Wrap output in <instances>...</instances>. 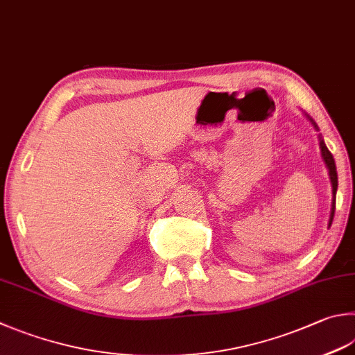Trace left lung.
<instances>
[{
	"label": "left lung",
	"instance_id": "left-lung-1",
	"mask_svg": "<svg viewBox=\"0 0 355 355\" xmlns=\"http://www.w3.org/2000/svg\"><path fill=\"white\" fill-rule=\"evenodd\" d=\"M304 116L307 117V120L312 123L313 128H315L318 131V126L317 123L313 122V119L306 114ZM318 140H320V150H322V157L324 160L326 164V168L327 171H329V179H331V185H332V204H331V215H329V223H327V229H329L331 224H332V219H334V211H336V195H337V187H338V178H337V168H336V160H334L331 151L327 150V146L324 144V140L322 137V135H318Z\"/></svg>",
	"mask_w": 355,
	"mask_h": 355
}]
</instances>
